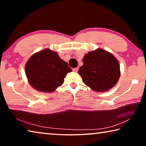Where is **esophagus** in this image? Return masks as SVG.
Segmentation results:
<instances>
[{
	"mask_svg": "<svg viewBox=\"0 0 146 146\" xmlns=\"http://www.w3.org/2000/svg\"><path fill=\"white\" fill-rule=\"evenodd\" d=\"M73 71H74V72H77V71H78V68H74Z\"/></svg>",
	"mask_w": 146,
	"mask_h": 146,
	"instance_id": "34e87169",
	"label": "esophagus"
}]
</instances>
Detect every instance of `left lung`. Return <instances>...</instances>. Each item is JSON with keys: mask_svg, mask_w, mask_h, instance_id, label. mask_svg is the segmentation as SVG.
<instances>
[{"mask_svg": "<svg viewBox=\"0 0 146 146\" xmlns=\"http://www.w3.org/2000/svg\"><path fill=\"white\" fill-rule=\"evenodd\" d=\"M83 63L78 74L82 76L84 83L94 91H108L119 79V63L111 53L104 49H97L86 54Z\"/></svg>", "mask_w": 146, "mask_h": 146, "instance_id": "left-lung-1", "label": "left lung"}]
</instances>
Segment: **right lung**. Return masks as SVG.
<instances>
[{
	"mask_svg": "<svg viewBox=\"0 0 146 146\" xmlns=\"http://www.w3.org/2000/svg\"><path fill=\"white\" fill-rule=\"evenodd\" d=\"M72 70L57 53L46 49L36 53L26 65V75L32 87L39 91L51 93L64 82Z\"/></svg>",
	"mask_w": 146,
	"mask_h": 146,
	"instance_id": "1",
	"label": "right lung"
}]
</instances>
